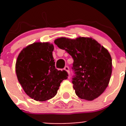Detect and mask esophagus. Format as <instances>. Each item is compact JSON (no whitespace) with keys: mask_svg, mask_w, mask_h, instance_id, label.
Here are the masks:
<instances>
[{"mask_svg":"<svg viewBox=\"0 0 126 126\" xmlns=\"http://www.w3.org/2000/svg\"><path fill=\"white\" fill-rule=\"evenodd\" d=\"M64 70H65L67 72H68V75H69V67L67 66H66L64 67Z\"/></svg>","mask_w":126,"mask_h":126,"instance_id":"esophagus-1","label":"esophagus"}]
</instances>
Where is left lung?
<instances>
[{"label": "left lung", "instance_id": "1", "mask_svg": "<svg viewBox=\"0 0 126 126\" xmlns=\"http://www.w3.org/2000/svg\"><path fill=\"white\" fill-rule=\"evenodd\" d=\"M54 43L74 60L73 88L79 97L93 101L104 92L112 72V60L108 50L92 38L61 37Z\"/></svg>", "mask_w": 126, "mask_h": 126}]
</instances>
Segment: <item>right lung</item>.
<instances>
[{"mask_svg":"<svg viewBox=\"0 0 126 126\" xmlns=\"http://www.w3.org/2000/svg\"><path fill=\"white\" fill-rule=\"evenodd\" d=\"M54 49L50 43L36 42L24 47L17 58V80L25 93L36 101L54 97L61 82L68 78L65 71L55 69Z\"/></svg>","mask_w":126,"mask_h":126,"instance_id":"add662e5","label":"right lung"}]
</instances>
